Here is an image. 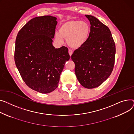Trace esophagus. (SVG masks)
Segmentation results:
<instances>
[{
	"mask_svg": "<svg viewBox=\"0 0 134 134\" xmlns=\"http://www.w3.org/2000/svg\"><path fill=\"white\" fill-rule=\"evenodd\" d=\"M68 52H69V54H70V56H71L72 54V53H73V51H72L71 50L69 49V51H68Z\"/></svg>",
	"mask_w": 134,
	"mask_h": 134,
	"instance_id": "1",
	"label": "esophagus"
}]
</instances>
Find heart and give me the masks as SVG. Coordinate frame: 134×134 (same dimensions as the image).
<instances>
[{"instance_id":"heart-1","label":"heart","mask_w":134,"mask_h":134,"mask_svg":"<svg viewBox=\"0 0 134 134\" xmlns=\"http://www.w3.org/2000/svg\"><path fill=\"white\" fill-rule=\"evenodd\" d=\"M90 29L87 23L80 20H70L62 24L59 32L55 34V37L59 42L66 38L68 45L73 49H78L87 41Z\"/></svg>"}]
</instances>
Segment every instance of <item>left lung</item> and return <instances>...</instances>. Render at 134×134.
<instances>
[{"mask_svg": "<svg viewBox=\"0 0 134 134\" xmlns=\"http://www.w3.org/2000/svg\"><path fill=\"white\" fill-rule=\"evenodd\" d=\"M90 23V32L85 44L74 51L77 80L85 88L101 85L111 75L115 63L116 48L111 31L97 18L85 15Z\"/></svg>", "mask_w": 134, "mask_h": 134, "instance_id": "8db88e82", "label": "left lung"}]
</instances>
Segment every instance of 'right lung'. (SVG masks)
Listing matches in <instances>:
<instances>
[{
  "mask_svg": "<svg viewBox=\"0 0 134 134\" xmlns=\"http://www.w3.org/2000/svg\"><path fill=\"white\" fill-rule=\"evenodd\" d=\"M57 18L37 17L19 31L15 39L14 61L23 80L31 89L42 93L58 87L65 63L70 59L68 49L52 45Z\"/></svg>",
  "mask_w": 134,
  "mask_h": 134,
  "instance_id": "obj_1",
  "label": "right lung"
}]
</instances>
